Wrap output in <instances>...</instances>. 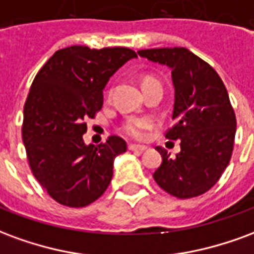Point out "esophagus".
<instances>
[{"label": "esophagus", "instance_id": "esophagus-1", "mask_svg": "<svg viewBox=\"0 0 254 254\" xmlns=\"http://www.w3.org/2000/svg\"><path fill=\"white\" fill-rule=\"evenodd\" d=\"M127 149L129 151H134V152H144L147 149V147H144V145H136V144H129Z\"/></svg>", "mask_w": 254, "mask_h": 254}]
</instances>
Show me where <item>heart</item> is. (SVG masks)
<instances>
[{
    "label": "heart",
    "mask_w": 254,
    "mask_h": 254,
    "mask_svg": "<svg viewBox=\"0 0 254 254\" xmlns=\"http://www.w3.org/2000/svg\"><path fill=\"white\" fill-rule=\"evenodd\" d=\"M148 83H158L155 78L152 77H145L143 80V85ZM151 127V120L149 118H137V117H133V118H127V121L122 124L121 130L127 136L132 138H143L145 134V129H148Z\"/></svg>",
    "instance_id": "heart-1"
}]
</instances>
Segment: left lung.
Wrapping results in <instances>:
<instances>
[{
    "label": "left lung",
    "mask_w": 254,
    "mask_h": 254,
    "mask_svg": "<svg viewBox=\"0 0 254 254\" xmlns=\"http://www.w3.org/2000/svg\"><path fill=\"white\" fill-rule=\"evenodd\" d=\"M149 61L171 69L176 89L173 127L166 138L181 140L176 158L162 147V165L154 180L178 198H191L208 191L230 163L237 120L227 89L216 70L185 47L147 49L137 52Z\"/></svg>",
    "instance_id": "obj_1"
}]
</instances>
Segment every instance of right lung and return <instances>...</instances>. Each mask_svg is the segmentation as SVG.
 <instances>
[{
    "label": "right lung",
    "mask_w": 254,
    "mask_h": 254,
    "mask_svg": "<svg viewBox=\"0 0 254 254\" xmlns=\"http://www.w3.org/2000/svg\"><path fill=\"white\" fill-rule=\"evenodd\" d=\"M137 54L127 47L70 46L49 58L24 105L23 143L30 169L53 200L72 208L98 200L113 178V162L127 143L110 136L85 145L87 118L103 106L109 78Z\"/></svg>",
    "instance_id": "add662e5"
}]
</instances>
